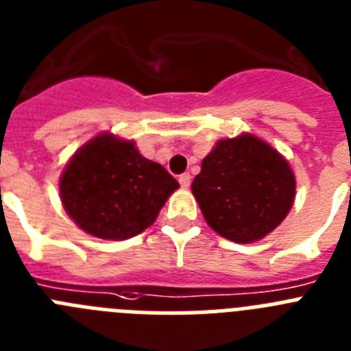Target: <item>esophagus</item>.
Masks as SVG:
<instances>
[{
	"mask_svg": "<svg viewBox=\"0 0 351 351\" xmlns=\"http://www.w3.org/2000/svg\"><path fill=\"white\" fill-rule=\"evenodd\" d=\"M190 182H191V176L188 172L179 176V184H181V188H188V186H190Z\"/></svg>",
	"mask_w": 351,
	"mask_h": 351,
	"instance_id": "obj_1",
	"label": "esophagus"
}]
</instances>
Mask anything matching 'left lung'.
<instances>
[{
    "label": "left lung",
    "instance_id": "obj_1",
    "mask_svg": "<svg viewBox=\"0 0 351 351\" xmlns=\"http://www.w3.org/2000/svg\"><path fill=\"white\" fill-rule=\"evenodd\" d=\"M191 191L213 230L253 243L280 225L295 197L288 161L253 135L219 141L204 158Z\"/></svg>",
    "mask_w": 351,
    "mask_h": 351
}]
</instances>
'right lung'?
I'll list each match as a JSON object with an SVG mask.
<instances>
[{"label": "right lung", "instance_id": "right-lung-1", "mask_svg": "<svg viewBox=\"0 0 351 351\" xmlns=\"http://www.w3.org/2000/svg\"><path fill=\"white\" fill-rule=\"evenodd\" d=\"M179 182L133 142L104 133L80 147L60 182L61 202L84 232L100 239L135 237L156 219Z\"/></svg>", "mask_w": 351, "mask_h": 351}]
</instances>
